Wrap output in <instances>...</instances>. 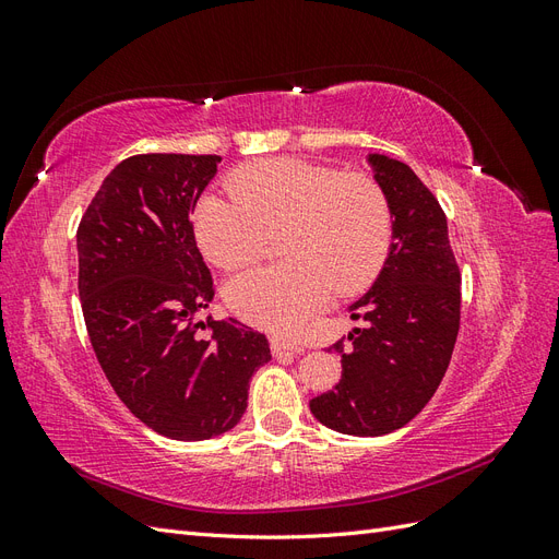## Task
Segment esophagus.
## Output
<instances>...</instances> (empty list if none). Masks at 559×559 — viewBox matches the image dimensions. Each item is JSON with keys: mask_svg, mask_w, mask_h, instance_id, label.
<instances>
[{"mask_svg": "<svg viewBox=\"0 0 559 559\" xmlns=\"http://www.w3.org/2000/svg\"><path fill=\"white\" fill-rule=\"evenodd\" d=\"M270 347H273V354L275 357H282V354H300L302 352V347L300 345H296V343H286V341H282V337H273V341H270Z\"/></svg>", "mask_w": 559, "mask_h": 559, "instance_id": "34e87169", "label": "esophagus"}]
</instances>
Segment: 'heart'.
I'll return each instance as SVG.
<instances>
[{
  "instance_id": "heart-1",
  "label": "heart",
  "mask_w": 559,
  "mask_h": 559,
  "mask_svg": "<svg viewBox=\"0 0 559 559\" xmlns=\"http://www.w3.org/2000/svg\"><path fill=\"white\" fill-rule=\"evenodd\" d=\"M235 200L207 195L195 212L205 257L224 270L257 261L280 235L273 267L249 270L226 286L235 314L296 333L326 306L333 289L357 294L376 280L392 240V214L376 179L298 158L253 160L228 177Z\"/></svg>"
}]
</instances>
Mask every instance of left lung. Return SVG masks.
Returning <instances> with one entry per match:
<instances>
[{
    "label": "left lung",
    "mask_w": 559,
    "mask_h": 559,
    "mask_svg": "<svg viewBox=\"0 0 559 559\" xmlns=\"http://www.w3.org/2000/svg\"><path fill=\"white\" fill-rule=\"evenodd\" d=\"M392 212V245L378 280L347 308L364 319L341 354L343 376L310 401L321 425L349 436H384L425 408L441 384L460 333L462 275L436 195L408 165L368 156Z\"/></svg>",
    "instance_id": "1"
}]
</instances>
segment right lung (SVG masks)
<instances>
[{
    "instance_id": "obj_1",
    "label": "right lung",
    "mask_w": 559,
    "mask_h": 559,
    "mask_svg": "<svg viewBox=\"0 0 559 559\" xmlns=\"http://www.w3.org/2000/svg\"><path fill=\"white\" fill-rule=\"evenodd\" d=\"M222 156L142 154L118 163L76 230L79 296L95 357L128 411L175 441L238 425L267 337L193 317L214 298L191 212Z\"/></svg>"
}]
</instances>
